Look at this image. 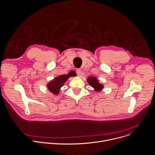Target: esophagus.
Returning a JSON list of instances; mask_svg holds the SVG:
<instances>
[{
	"label": "esophagus",
	"instance_id": "1",
	"mask_svg": "<svg viewBox=\"0 0 155 155\" xmlns=\"http://www.w3.org/2000/svg\"><path fill=\"white\" fill-rule=\"evenodd\" d=\"M76 72H77V74L78 76H80V75H81V69H77Z\"/></svg>",
	"mask_w": 155,
	"mask_h": 155
}]
</instances>
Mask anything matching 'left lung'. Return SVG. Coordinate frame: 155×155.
I'll list each match as a JSON object with an SVG mask.
<instances>
[{
	"label": "left lung",
	"instance_id": "left-lung-1",
	"mask_svg": "<svg viewBox=\"0 0 155 155\" xmlns=\"http://www.w3.org/2000/svg\"><path fill=\"white\" fill-rule=\"evenodd\" d=\"M87 83L93 87L94 91H97V92L101 91L104 89V85L99 83V81L94 77H89L87 78Z\"/></svg>",
	"mask_w": 155,
	"mask_h": 155
}]
</instances>
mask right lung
<instances>
[{
  "instance_id": "right-lung-1",
  "label": "right lung",
  "mask_w": 155,
  "mask_h": 155,
  "mask_svg": "<svg viewBox=\"0 0 155 155\" xmlns=\"http://www.w3.org/2000/svg\"><path fill=\"white\" fill-rule=\"evenodd\" d=\"M74 76H77V74L75 71H70L66 75H59L48 83L47 87L50 92L56 95L59 93V92L61 91V88L64 85L68 78Z\"/></svg>"
}]
</instances>
